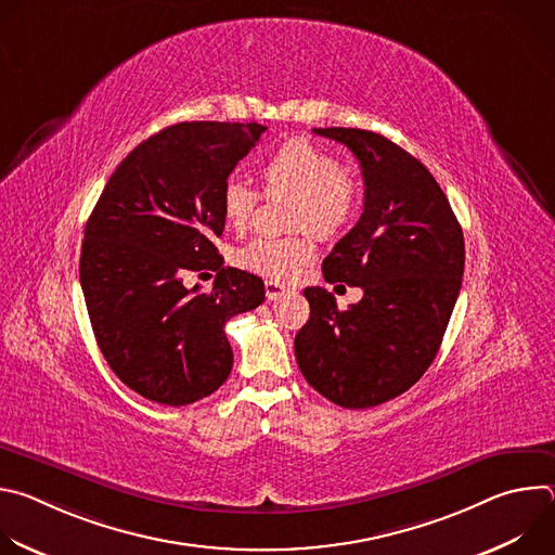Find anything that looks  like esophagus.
Here are the masks:
<instances>
[{"instance_id":"obj_1","label":"esophagus","mask_w":555,"mask_h":555,"mask_svg":"<svg viewBox=\"0 0 555 555\" xmlns=\"http://www.w3.org/2000/svg\"><path fill=\"white\" fill-rule=\"evenodd\" d=\"M287 292H289V287H287L285 283L274 281V279L266 281V298H268V300H279V298H283Z\"/></svg>"}]
</instances>
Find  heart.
<instances>
[{"label": "heart", "instance_id": "obj_1", "mask_svg": "<svg viewBox=\"0 0 555 555\" xmlns=\"http://www.w3.org/2000/svg\"><path fill=\"white\" fill-rule=\"evenodd\" d=\"M266 195H292L287 223L302 225L283 236H257L234 259L242 268L287 281L296 276L313 257L309 230L321 236L343 232L360 210V184L340 167L338 157L307 138H289L272 149L259 167ZM259 193L236 178H230L221 189L223 223L244 232L255 217Z\"/></svg>", "mask_w": 555, "mask_h": 555}]
</instances>
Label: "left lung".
<instances>
[{
	"instance_id": "8db88e82",
	"label": "left lung",
	"mask_w": 555,
	"mask_h": 555,
	"mask_svg": "<svg viewBox=\"0 0 555 555\" xmlns=\"http://www.w3.org/2000/svg\"><path fill=\"white\" fill-rule=\"evenodd\" d=\"M313 133L349 146L362 169V215L323 276L364 296L343 311L325 287H305L296 362L330 402L371 409L409 390L435 360L461 289L463 232L437 180L402 146L366 129Z\"/></svg>"
}]
</instances>
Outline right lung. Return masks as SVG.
<instances>
[{"instance_id":"right-lung-1","label":"right lung","mask_w":555,"mask_h":555,"mask_svg":"<svg viewBox=\"0 0 555 555\" xmlns=\"http://www.w3.org/2000/svg\"><path fill=\"white\" fill-rule=\"evenodd\" d=\"M266 131L259 122H178L116 167L88 223L81 287L96 343L142 398L186 406L230 375L223 325L259 307L263 281L223 268L221 189ZM215 269L214 289L189 291L186 271Z\"/></svg>"}]
</instances>
